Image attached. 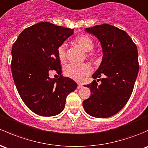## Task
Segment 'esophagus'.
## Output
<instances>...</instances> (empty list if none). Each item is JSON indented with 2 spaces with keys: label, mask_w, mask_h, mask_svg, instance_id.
Wrapping results in <instances>:
<instances>
[{
  "label": "esophagus",
  "mask_w": 148,
  "mask_h": 148,
  "mask_svg": "<svg viewBox=\"0 0 148 148\" xmlns=\"http://www.w3.org/2000/svg\"><path fill=\"white\" fill-rule=\"evenodd\" d=\"M82 86H83V85L81 84H78V86H77V88H81Z\"/></svg>",
  "instance_id": "esophagus-1"
}]
</instances>
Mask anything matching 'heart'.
I'll return each instance as SVG.
<instances>
[{"instance_id":"heart-1","label":"heart","mask_w":148,"mask_h":148,"mask_svg":"<svg viewBox=\"0 0 148 148\" xmlns=\"http://www.w3.org/2000/svg\"><path fill=\"white\" fill-rule=\"evenodd\" d=\"M74 43L80 47L85 52H90L88 54L90 58L96 59L97 53L94 51L90 52L94 48V42L89 36L86 35H79L74 40ZM66 45L65 44H62L57 49V55L61 62H64L66 60ZM91 71L92 69L88 64H78L70 63L65 66L64 69V72L66 77L77 82H82L84 80L88 75L91 74Z\"/></svg>"}]
</instances>
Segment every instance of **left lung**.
Masks as SVG:
<instances>
[{
    "instance_id": "left-lung-1",
    "label": "left lung",
    "mask_w": 148,
    "mask_h": 148,
    "mask_svg": "<svg viewBox=\"0 0 148 148\" xmlns=\"http://www.w3.org/2000/svg\"><path fill=\"white\" fill-rule=\"evenodd\" d=\"M85 31L99 39L103 55L92 75L96 80L85 86L91 94L83 107L93 117H111L125 106L133 92L139 71L136 45L127 32L111 25H95Z\"/></svg>"
}]
</instances>
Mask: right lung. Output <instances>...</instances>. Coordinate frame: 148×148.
Returning <instances> with one entry per match:
<instances>
[{
	"label": "right lung",
	"mask_w": 148,
	"mask_h": 148,
	"mask_svg": "<svg viewBox=\"0 0 148 148\" xmlns=\"http://www.w3.org/2000/svg\"><path fill=\"white\" fill-rule=\"evenodd\" d=\"M74 34V29L42 22L25 29L12 47L11 71L22 100L32 112L53 116L64 108L66 96L77 84L62 75L57 49ZM55 70L58 79H50Z\"/></svg>",
	"instance_id": "add662e5"
}]
</instances>
